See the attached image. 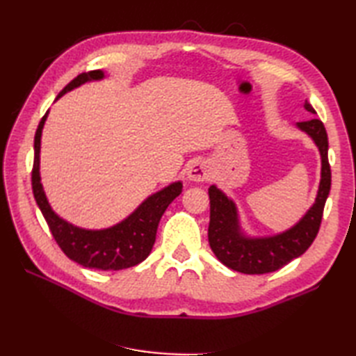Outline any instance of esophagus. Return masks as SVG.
I'll use <instances>...</instances> for the list:
<instances>
[{"label":"esophagus","mask_w":356,"mask_h":356,"mask_svg":"<svg viewBox=\"0 0 356 356\" xmlns=\"http://www.w3.org/2000/svg\"><path fill=\"white\" fill-rule=\"evenodd\" d=\"M186 177L193 182H205L209 179V166L203 161H194L188 166Z\"/></svg>","instance_id":"34e87169"}]
</instances>
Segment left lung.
Masks as SVG:
<instances>
[{"instance_id": "left-lung-1", "label": "left lung", "mask_w": 356, "mask_h": 356, "mask_svg": "<svg viewBox=\"0 0 356 356\" xmlns=\"http://www.w3.org/2000/svg\"><path fill=\"white\" fill-rule=\"evenodd\" d=\"M305 108L315 115L307 101ZM318 147L321 156V180L315 203L292 228L269 237H249L241 231L237 207L216 185L209 194V228L208 240L216 257L225 266L243 274H268L274 272L297 257L303 255L318 234L324 205L330 191V165L327 159V133L320 119L297 122Z\"/></svg>"}]
</instances>
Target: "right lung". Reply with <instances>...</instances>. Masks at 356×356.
Returning a JSON list of instances; mask_svg holds the SVG:
<instances>
[{"label":"right lung","mask_w":356,"mask_h":356,"mask_svg":"<svg viewBox=\"0 0 356 356\" xmlns=\"http://www.w3.org/2000/svg\"><path fill=\"white\" fill-rule=\"evenodd\" d=\"M104 79L102 70H92L81 73L70 84H67L59 97L67 92H72L86 82ZM49 111L41 119L38 130L35 133V161L32 170V190L35 200L40 207L41 213L47 222L63 252L70 260L90 269L101 270H119L136 266L149 255L156 241V232L159 222L168 208L170 203L182 193V182H174L163 190L151 194L143 200L133 213L124 218L122 222L110 226L105 229H84L79 226L69 223L59 217L51 209L50 203L45 197L44 188L40 176V151H41V136Z\"/></svg>","instance_id":"obj_1"}]
</instances>
